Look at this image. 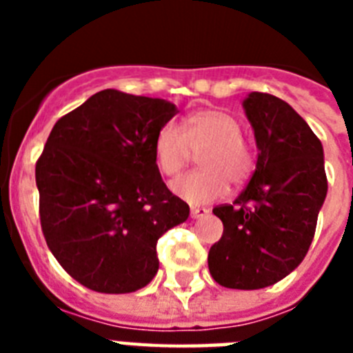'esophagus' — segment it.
<instances>
[{
  "label": "esophagus",
  "mask_w": 353,
  "mask_h": 353,
  "mask_svg": "<svg viewBox=\"0 0 353 353\" xmlns=\"http://www.w3.org/2000/svg\"><path fill=\"white\" fill-rule=\"evenodd\" d=\"M208 208L205 207H192L191 208V217L192 219H201V217H205V215H208Z\"/></svg>",
  "instance_id": "esophagus-1"
}]
</instances>
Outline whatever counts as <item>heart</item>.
<instances>
[{
  "label": "heart",
  "instance_id": "heart-1",
  "mask_svg": "<svg viewBox=\"0 0 353 353\" xmlns=\"http://www.w3.org/2000/svg\"><path fill=\"white\" fill-rule=\"evenodd\" d=\"M199 152L201 170L174 180L171 189L191 205L210 203L228 191V180L235 185L251 176L254 159L242 129L232 114L221 109H199L187 114L182 125L168 121L154 138V157L159 171L174 176L183 170L191 152Z\"/></svg>",
  "mask_w": 353,
  "mask_h": 353
}]
</instances>
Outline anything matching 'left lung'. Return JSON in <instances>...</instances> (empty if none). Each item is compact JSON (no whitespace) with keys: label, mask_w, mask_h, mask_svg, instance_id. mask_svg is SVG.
I'll use <instances>...</instances> for the list:
<instances>
[{"label":"left lung","mask_w":353,"mask_h":353,"mask_svg":"<svg viewBox=\"0 0 353 353\" xmlns=\"http://www.w3.org/2000/svg\"><path fill=\"white\" fill-rule=\"evenodd\" d=\"M242 105L256 139V170L233 205L214 208L224 232L208 251V270L224 288L260 290L304 260L327 176L322 143L292 105L260 92Z\"/></svg>","instance_id":"8db88e82"}]
</instances>
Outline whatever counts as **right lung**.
Listing matches in <instances>:
<instances>
[{
    "label": "right lung",
    "mask_w": 353,
    "mask_h": 353,
    "mask_svg": "<svg viewBox=\"0 0 353 353\" xmlns=\"http://www.w3.org/2000/svg\"><path fill=\"white\" fill-rule=\"evenodd\" d=\"M179 113L164 99L102 90L52 127L35 179L58 263L101 293H130L159 270L157 240L189 217L162 182L154 138Z\"/></svg>",
    "instance_id": "1"
}]
</instances>
